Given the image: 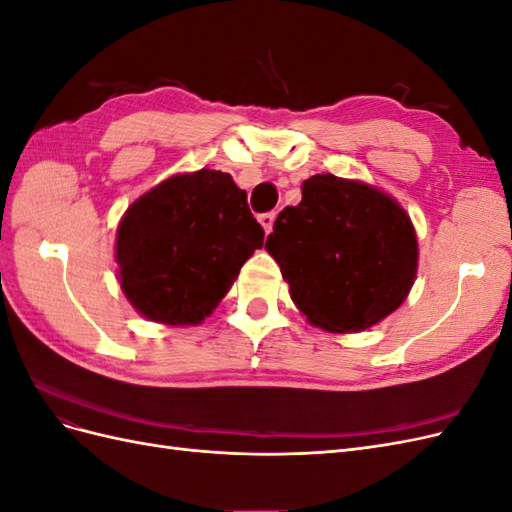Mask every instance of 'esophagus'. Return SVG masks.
Instances as JSON below:
<instances>
[{
	"label": "esophagus",
	"mask_w": 512,
	"mask_h": 512,
	"mask_svg": "<svg viewBox=\"0 0 512 512\" xmlns=\"http://www.w3.org/2000/svg\"><path fill=\"white\" fill-rule=\"evenodd\" d=\"M258 222L262 224V228H265V232L269 235V232L273 230V222H275V213L273 211H269V213H262L260 218H258Z\"/></svg>",
	"instance_id": "esophagus-1"
}]
</instances>
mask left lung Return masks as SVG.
<instances>
[{
  "label": "left lung",
  "instance_id": "obj_1",
  "mask_svg": "<svg viewBox=\"0 0 512 512\" xmlns=\"http://www.w3.org/2000/svg\"><path fill=\"white\" fill-rule=\"evenodd\" d=\"M273 224L265 250L299 312L327 333H361L406 301L418 241L406 209L376 185L314 175Z\"/></svg>",
  "mask_w": 512,
  "mask_h": 512
}]
</instances>
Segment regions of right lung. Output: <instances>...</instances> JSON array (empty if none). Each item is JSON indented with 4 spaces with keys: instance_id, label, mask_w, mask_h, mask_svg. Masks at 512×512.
<instances>
[{
    "instance_id": "right-lung-1",
    "label": "right lung",
    "mask_w": 512,
    "mask_h": 512,
    "mask_svg": "<svg viewBox=\"0 0 512 512\" xmlns=\"http://www.w3.org/2000/svg\"><path fill=\"white\" fill-rule=\"evenodd\" d=\"M265 230L228 173L200 168L151 188L117 226V280L147 320L200 324L226 297Z\"/></svg>"
}]
</instances>
